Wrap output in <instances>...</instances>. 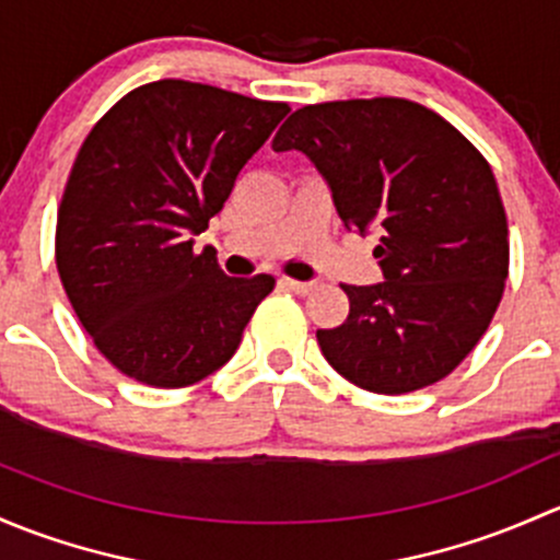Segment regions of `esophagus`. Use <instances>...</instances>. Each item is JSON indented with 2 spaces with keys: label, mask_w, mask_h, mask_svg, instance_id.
<instances>
[{
  "label": "esophagus",
  "mask_w": 560,
  "mask_h": 560,
  "mask_svg": "<svg viewBox=\"0 0 560 560\" xmlns=\"http://www.w3.org/2000/svg\"><path fill=\"white\" fill-rule=\"evenodd\" d=\"M282 285L291 288L293 293H302V296H307V293L315 291V282H302V280H293V278H282Z\"/></svg>",
  "instance_id": "1"
}]
</instances>
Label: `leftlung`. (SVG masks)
<instances>
[{
    "instance_id": "1",
    "label": "left lung",
    "mask_w": 560,
    "mask_h": 560,
    "mask_svg": "<svg viewBox=\"0 0 560 560\" xmlns=\"http://www.w3.org/2000/svg\"><path fill=\"white\" fill-rule=\"evenodd\" d=\"M275 151L310 155L345 229H374L385 280L342 285L350 313L318 328L326 361L372 394L440 383L491 326L510 229L486 155L434 109L399 96L307 105Z\"/></svg>"
}]
</instances>
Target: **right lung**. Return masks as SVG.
<instances>
[{
    "mask_svg": "<svg viewBox=\"0 0 560 560\" xmlns=\"http://www.w3.org/2000/svg\"><path fill=\"white\" fill-rule=\"evenodd\" d=\"M288 109L166 78L129 91L85 137L59 205L56 269L120 374L186 388L237 353L275 278H229L191 237Z\"/></svg>",
    "mask_w": 560,
    "mask_h": 560,
    "instance_id": "right-lung-1",
    "label": "right lung"
}]
</instances>
